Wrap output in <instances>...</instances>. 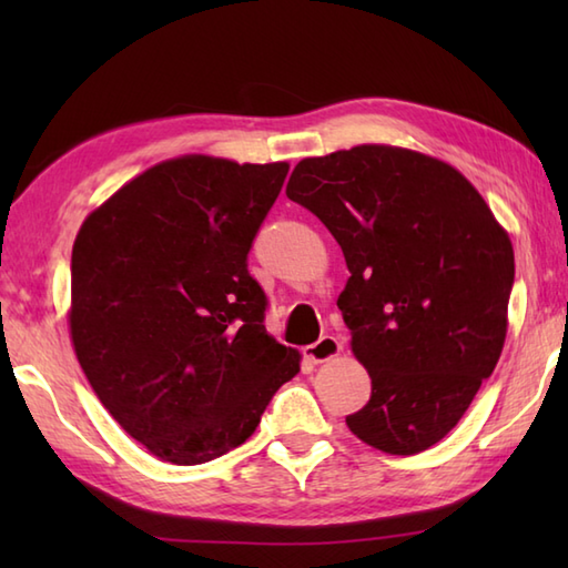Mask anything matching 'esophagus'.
I'll list each match as a JSON object with an SVG mask.
<instances>
[{"label": "esophagus", "mask_w": 568, "mask_h": 568, "mask_svg": "<svg viewBox=\"0 0 568 568\" xmlns=\"http://www.w3.org/2000/svg\"><path fill=\"white\" fill-rule=\"evenodd\" d=\"M339 352H342V342L336 339V336H322L320 342L307 344L303 348L305 358L312 361V364H324V361L339 356Z\"/></svg>", "instance_id": "obj_1"}]
</instances>
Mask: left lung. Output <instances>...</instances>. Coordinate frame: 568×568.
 Masks as SVG:
<instances>
[{
	"label": "left lung",
	"instance_id": "8db88e82",
	"mask_svg": "<svg viewBox=\"0 0 568 568\" xmlns=\"http://www.w3.org/2000/svg\"><path fill=\"white\" fill-rule=\"evenodd\" d=\"M285 195L342 246L336 305L371 400L346 425L373 449L413 456L449 434L496 368L515 253L454 165L388 143L303 159Z\"/></svg>",
	"mask_w": 568,
	"mask_h": 568
}]
</instances>
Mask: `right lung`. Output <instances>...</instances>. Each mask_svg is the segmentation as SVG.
Here are the masks:
<instances>
[{"label":"right lung","mask_w":568,"mask_h":568,"mask_svg":"<svg viewBox=\"0 0 568 568\" xmlns=\"http://www.w3.org/2000/svg\"><path fill=\"white\" fill-rule=\"evenodd\" d=\"M287 168L202 153L155 163L92 210L72 244L80 368L161 462L236 449L297 376L303 356L265 332V295L246 268Z\"/></svg>","instance_id":"obj_1"}]
</instances>
